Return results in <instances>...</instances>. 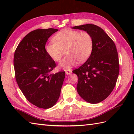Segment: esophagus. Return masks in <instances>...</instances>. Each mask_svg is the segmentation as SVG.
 <instances>
[{
    "label": "esophagus",
    "mask_w": 134,
    "mask_h": 134,
    "mask_svg": "<svg viewBox=\"0 0 134 134\" xmlns=\"http://www.w3.org/2000/svg\"><path fill=\"white\" fill-rule=\"evenodd\" d=\"M71 72H72V71H71L70 70L65 71V74H67V75H70V74H71Z\"/></svg>",
    "instance_id": "obj_1"
}]
</instances>
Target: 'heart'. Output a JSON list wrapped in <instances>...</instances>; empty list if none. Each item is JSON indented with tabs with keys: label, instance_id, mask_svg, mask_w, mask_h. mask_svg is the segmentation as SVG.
I'll use <instances>...</instances> for the list:
<instances>
[{
	"label": "heart",
	"instance_id": "heart-1",
	"mask_svg": "<svg viewBox=\"0 0 134 134\" xmlns=\"http://www.w3.org/2000/svg\"><path fill=\"white\" fill-rule=\"evenodd\" d=\"M53 42L45 47V52L52 60L58 62L62 56H66L59 66L65 71L69 70L77 63H82L89 59L93 48V39L86 31L64 29L53 37Z\"/></svg>",
	"mask_w": 134,
	"mask_h": 134
}]
</instances>
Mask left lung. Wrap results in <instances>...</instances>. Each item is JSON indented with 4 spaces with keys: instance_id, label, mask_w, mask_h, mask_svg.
Here are the masks:
<instances>
[{
    "instance_id": "8db88e82",
    "label": "left lung",
    "mask_w": 134,
    "mask_h": 134,
    "mask_svg": "<svg viewBox=\"0 0 134 134\" xmlns=\"http://www.w3.org/2000/svg\"><path fill=\"white\" fill-rule=\"evenodd\" d=\"M72 29L86 31L93 39L90 56L72 71L78 78L76 90L84 100L98 103L109 96L116 85L119 74L117 49L110 37L97 25L86 24Z\"/></svg>"
}]
</instances>
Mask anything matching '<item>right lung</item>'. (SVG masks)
Returning <instances> with one entry per match:
<instances>
[{
	"mask_svg": "<svg viewBox=\"0 0 134 134\" xmlns=\"http://www.w3.org/2000/svg\"><path fill=\"white\" fill-rule=\"evenodd\" d=\"M58 29H36L20 42L14 53L15 76L19 89L30 103L43 109L58 101L65 72L51 74L56 63L45 52L49 37Z\"/></svg>",
	"mask_w": 134,
	"mask_h": 134,
	"instance_id": "right-lung-1",
	"label": "right lung"
}]
</instances>
